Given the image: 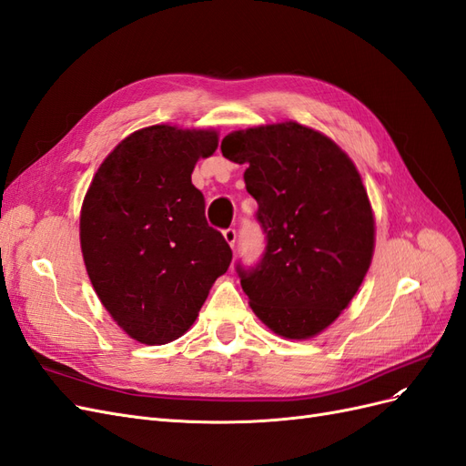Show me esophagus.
I'll return each mask as SVG.
<instances>
[{"label":"esophagus","instance_id":"obj_1","mask_svg":"<svg viewBox=\"0 0 466 466\" xmlns=\"http://www.w3.org/2000/svg\"><path fill=\"white\" fill-rule=\"evenodd\" d=\"M223 237H225V241L229 243V247L233 248L235 247V241H237V231H235V228H228L223 231Z\"/></svg>","mask_w":466,"mask_h":466}]
</instances>
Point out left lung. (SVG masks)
Segmentation results:
<instances>
[{
	"instance_id": "left-lung-1",
	"label": "left lung",
	"mask_w": 466,
	"mask_h": 466,
	"mask_svg": "<svg viewBox=\"0 0 466 466\" xmlns=\"http://www.w3.org/2000/svg\"><path fill=\"white\" fill-rule=\"evenodd\" d=\"M221 153L247 165L266 235L260 262L237 264L252 311L284 338L317 336L348 307L373 257L375 219L356 165L298 122L231 132Z\"/></svg>"
}]
</instances>
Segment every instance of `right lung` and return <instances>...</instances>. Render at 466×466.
Listing matches in <instances>:
<instances>
[{
	"label": "right lung",
	"instance_id": "right-lung-1",
	"mask_svg": "<svg viewBox=\"0 0 466 466\" xmlns=\"http://www.w3.org/2000/svg\"><path fill=\"white\" fill-rule=\"evenodd\" d=\"M218 132L157 124L137 130L98 167L81 206V252L91 284L118 327L167 344L198 317L233 252L209 228L194 165Z\"/></svg>",
	"mask_w": 466,
	"mask_h": 466
}]
</instances>
